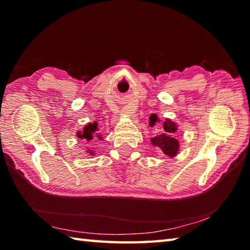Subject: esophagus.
Returning <instances> with one entry per match:
<instances>
[{
    "label": "esophagus",
    "mask_w": 250,
    "mask_h": 250,
    "mask_svg": "<svg viewBox=\"0 0 250 250\" xmlns=\"http://www.w3.org/2000/svg\"><path fill=\"white\" fill-rule=\"evenodd\" d=\"M125 114L128 115V114H130V111H129V110H125Z\"/></svg>",
    "instance_id": "34e87169"
}]
</instances>
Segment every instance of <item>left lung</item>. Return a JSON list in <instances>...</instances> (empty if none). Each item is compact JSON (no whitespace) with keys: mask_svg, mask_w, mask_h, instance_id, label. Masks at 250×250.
Listing matches in <instances>:
<instances>
[{"mask_svg":"<svg viewBox=\"0 0 250 250\" xmlns=\"http://www.w3.org/2000/svg\"><path fill=\"white\" fill-rule=\"evenodd\" d=\"M150 125H156L159 121L157 115H151L150 116ZM177 126L174 122L167 120L164 121L163 124V129L157 132L156 135L151 137V144L157 147L159 150H160L162 153L169 157H174L175 155H177L178 151V141L174 137V133L176 131Z\"/></svg>","mask_w":250,"mask_h":250,"instance_id":"left-lung-1","label":"left lung"}]
</instances>
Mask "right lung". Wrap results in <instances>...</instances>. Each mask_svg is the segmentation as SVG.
<instances>
[{"mask_svg": "<svg viewBox=\"0 0 250 250\" xmlns=\"http://www.w3.org/2000/svg\"><path fill=\"white\" fill-rule=\"evenodd\" d=\"M98 129V122H94V124H89L83 128V132H78L77 133V137L78 139H82V140H87V141H91L93 139V135L95 132H97ZM98 135V137L100 136L99 134H95ZM101 139V137H100ZM90 152V155H93L91 150H88Z\"/></svg>", "mask_w": 250, "mask_h": 250, "instance_id": "right-lung-1", "label": "right lung"}]
</instances>
